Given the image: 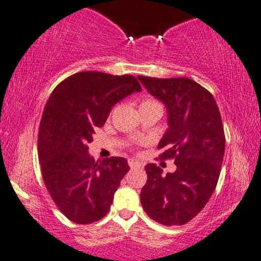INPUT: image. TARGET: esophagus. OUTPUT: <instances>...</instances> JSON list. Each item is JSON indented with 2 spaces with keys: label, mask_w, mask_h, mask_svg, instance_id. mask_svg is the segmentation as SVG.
<instances>
[{
  "label": "esophagus",
  "mask_w": 261,
  "mask_h": 261,
  "mask_svg": "<svg viewBox=\"0 0 261 261\" xmlns=\"http://www.w3.org/2000/svg\"><path fill=\"white\" fill-rule=\"evenodd\" d=\"M128 164H129L130 168H144V164L141 162L134 160V158H129L128 160Z\"/></svg>",
  "instance_id": "34e87169"
}]
</instances>
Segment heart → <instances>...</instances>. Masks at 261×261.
Listing matches in <instances>:
<instances>
[{"label": "heart", "instance_id": "heart-1", "mask_svg": "<svg viewBox=\"0 0 261 261\" xmlns=\"http://www.w3.org/2000/svg\"><path fill=\"white\" fill-rule=\"evenodd\" d=\"M143 103H155V101H153V100H145V101H143Z\"/></svg>", "mask_w": 261, "mask_h": 261}]
</instances>
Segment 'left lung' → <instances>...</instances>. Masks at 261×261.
<instances>
[{
    "label": "left lung",
    "mask_w": 261,
    "mask_h": 261,
    "mask_svg": "<svg viewBox=\"0 0 261 261\" xmlns=\"http://www.w3.org/2000/svg\"><path fill=\"white\" fill-rule=\"evenodd\" d=\"M138 79L167 108L169 128L158 148H164L162 160L174 158L176 164L167 175L154 163L145 167L141 205L161 224L184 225L205 207L217 186L225 148L221 113L212 94L188 77Z\"/></svg>",
    "instance_id": "obj_1"
}]
</instances>
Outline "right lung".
<instances>
[{
	"mask_svg": "<svg viewBox=\"0 0 261 261\" xmlns=\"http://www.w3.org/2000/svg\"><path fill=\"white\" fill-rule=\"evenodd\" d=\"M133 75L80 72L64 79L46 101L38 134V157L45 187L61 212L76 224L99 221L129 170L123 157L96 162L89 153L96 127L111 108L140 92Z\"/></svg>",
	"mask_w": 261,
	"mask_h": 261,
	"instance_id": "1",
	"label": "right lung"
}]
</instances>
